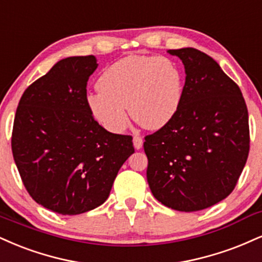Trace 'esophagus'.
Here are the masks:
<instances>
[{"mask_svg":"<svg viewBox=\"0 0 262 262\" xmlns=\"http://www.w3.org/2000/svg\"><path fill=\"white\" fill-rule=\"evenodd\" d=\"M133 145L137 150H139L143 147V139H141L139 135H135V137L133 138Z\"/></svg>","mask_w":262,"mask_h":262,"instance_id":"obj_1","label":"esophagus"}]
</instances>
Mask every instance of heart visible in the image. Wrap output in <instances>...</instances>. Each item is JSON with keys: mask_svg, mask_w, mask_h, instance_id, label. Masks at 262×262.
<instances>
[{"mask_svg": "<svg viewBox=\"0 0 262 262\" xmlns=\"http://www.w3.org/2000/svg\"><path fill=\"white\" fill-rule=\"evenodd\" d=\"M99 90L88 96L91 113L110 132L121 133L132 118L157 130L181 108L184 75L168 57L130 55L107 67L97 81Z\"/></svg>", "mask_w": 262, "mask_h": 262, "instance_id": "1", "label": "heart"}]
</instances>
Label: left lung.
<instances>
[{
    "mask_svg": "<svg viewBox=\"0 0 262 262\" xmlns=\"http://www.w3.org/2000/svg\"><path fill=\"white\" fill-rule=\"evenodd\" d=\"M185 69L181 108L145 137L151 193L173 210L207 209L232 193L249 155V116L237 84L206 53L168 50Z\"/></svg>",
    "mask_w": 262,
    "mask_h": 262,
    "instance_id": "obj_1",
    "label": "left lung"
}]
</instances>
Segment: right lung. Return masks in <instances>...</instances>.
Returning <instances> with one entry per match:
<instances>
[{"label": "right lung", "mask_w": 262, "mask_h": 262, "mask_svg": "<svg viewBox=\"0 0 262 262\" xmlns=\"http://www.w3.org/2000/svg\"><path fill=\"white\" fill-rule=\"evenodd\" d=\"M95 56L63 58L24 91L15 112L12 152L30 196L47 210L79 215L102 205L130 135L113 134L93 117L86 84Z\"/></svg>", "instance_id": "add662e5"}]
</instances>
